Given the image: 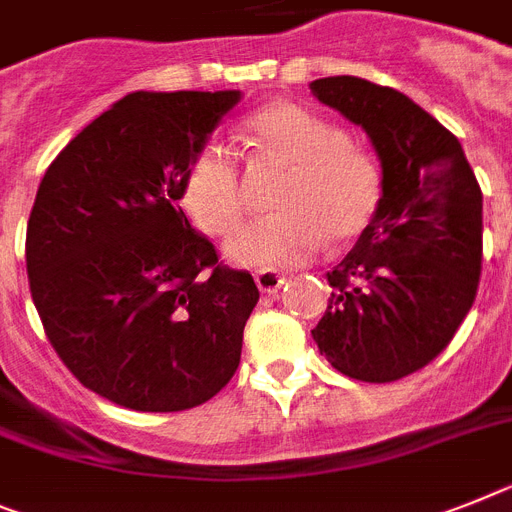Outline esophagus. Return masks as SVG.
Returning <instances> with one entry per match:
<instances>
[{"label":"esophagus","mask_w":512,"mask_h":512,"mask_svg":"<svg viewBox=\"0 0 512 512\" xmlns=\"http://www.w3.org/2000/svg\"><path fill=\"white\" fill-rule=\"evenodd\" d=\"M255 283H257V289L263 291V294H278V289L286 283V278H283L278 270L263 268L255 273Z\"/></svg>","instance_id":"34e87169"}]
</instances>
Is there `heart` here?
Masks as SVG:
<instances>
[{
    "label": "heart",
    "instance_id": "heart-1",
    "mask_svg": "<svg viewBox=\"0 0 512 512\" xmlns=\"http://www.w3.org/2000/svg\"><path fill=\"white\" fill-rule=\"evenodd\" d=\"M242 140L255 163L286 171L273 195L278 213L231 236L226 255L242 265H302L325 244H351L367 231L382 200L377 163L341 127L296 103L249 114ZM179 203L197 229L226 236L242 226L249 195L229 150L205 143L179 182Z\"/></svg>",
    "mask_w": 512,
    "mask_h": 512
}]
</instances>
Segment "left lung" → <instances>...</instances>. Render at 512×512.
<instances>
[{
    "instance_id": "8db88e82",
    "label": "left lung",
    "mask_w": 512,
    "mask_h": 512,
    "mask_svg": "<svg viewBox=\"0 0 512 512\" xmlns=\"http://www.w3.org/2000/svg\"><path fill=\"white\" fill-rule=\"evenodd\" d=\"M312 96L359 124L382 166V200L328 273V309L312 330L346 377L393 382L440 354L482 276V190L458 137L398 90L338 75Z\"/></svg>"
}]
</instances>
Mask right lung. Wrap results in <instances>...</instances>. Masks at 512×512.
Here are the masks:
<instances>
[{"label": "right lung", "instance_id": "1", "mask_svg": "<svg viewBox=\"0 0 512 512\" xmlns=\"http://www.w3.org/2000/svg\"><path fill=\"white\" fill-rule=\"evenodd\" d=\"M239 90H137L46 169L25 234L30 296L77 380L132 411H184L234 377L260 291L179 208L192 153Z\"/></svg>", "mask_w": 512, "mask_h": 512}]
</instances>
